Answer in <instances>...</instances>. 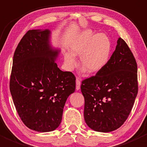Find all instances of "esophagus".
I'll use <instances>...</instances> for the list:
<instances>
[{
  "label": "esophagus",
  "mask_w": 147,
  "mask_h": 147,
  "mask_svg": "<svg viewBox=\"0 0 147 147\" xmlns=\"http://www.w3.org/2000/svg\"><path fill=\"white\" fill-rule=\"evenodd\" d=\"M80 84H81L80 80L78 78H76V89L78 90L80 89Z\"/></svg>",
  "instance_id": "34e87169"
}]
</instances>
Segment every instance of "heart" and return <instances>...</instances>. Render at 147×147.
<instances>
[{
  "label": "heart",
  "mask_w": 147,
  "mask_h": 147,
  "mask_svg": "<svg viewBox=\"0 0 147 147\" xmlns=\"http://www.w3.org/2000/svg\"><path fill=\"white\" fill-rule=\"evenodd\" d=\"M70 48L74 54L80 55V64L83 68L89 72H97L107 63L111 45L105 35L86 32L72 42ZM65 61L70 69L76 65V59L71 53H65Z\"/></svg>",
  "instance_id": "b5f03b06"
}]
</instances>
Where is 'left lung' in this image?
<instances>
[{
	"instance_id": "1",
	"label": "left lung",
	"mask_w": 147,
	"mask_h": 147,
	"mask_svg": "<svg viewBox=\"0 0 147 147\" xmlns=\"http://www.w3.org/2000/svg\"><path fill=\"white\" fill-rule=\"evenodd\" d=\"M84 117L92 129L109 132L119 128L131 112L138 93L137 65L122 38L106 65L83 80Z\"/></svg>"
}]
</instances>
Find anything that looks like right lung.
Segmentation results:
<instances>
[{"label":"right lung","instance_id":"add662e5","mask_svg":"<svg viewBox=\"0 0 147 147\" xmlns=\"http://www.w3.org/2000/svg\"><path fill=\"white\" fill-rule=\"evenodd\" d=\"M50 31L28 30L14 53L10 91L25 125L40 132L51 131L61 122L65 104L75 90V75L57 67L60 50L50 43Z\"/></svg>","mask_w":147,"mask_h":147}]
</instances>
